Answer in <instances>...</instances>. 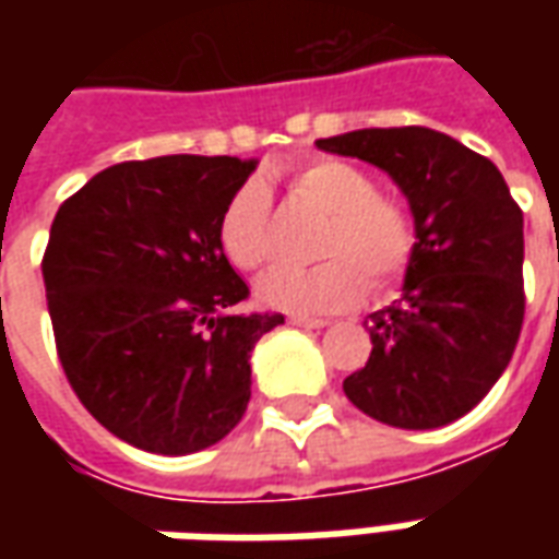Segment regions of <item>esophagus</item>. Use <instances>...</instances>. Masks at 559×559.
Here are the masks:
<instances>
[{
    "label": "esophagus",
    "instance_id": "esophagus-1",
    "mask_svg": "<svg viewBox=\"0 0 559 559\" xmlns=\"http://www.w3.org/2000/svg\"><path fill=\"white\" fill-rule=\"evenodd\" d=\"M287 323H290V326H296V329H323V326H329L326 320H317V317H290Z\"/></svg>",
    "mask_w": 559,
    "mask_h": 559
}]
</instances>
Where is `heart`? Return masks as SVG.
I'll use <instances>...</instances> for the list:
<instances>
[{"instance_id":"b5f03b06","label":"heart","mask_w":559,"mask_h":559,"mask_svg":"<svg viewBox=\"0 0 559 559\" xmlns=\"http://www.w3.org/2000/svg\"><path fill=\"white\" fill-rule=\"evenodd\" d=\"M293 194L329 212L317 266H272L257 281V299L296 317L347 311L371 287L399 278L413 254L411 212L377 191L371 173L341 158H317L293 173ZM224 254L236 269H257L272 251V197L260 179H248L227 200L218 224Z\"/></svg>"}]
</instances>
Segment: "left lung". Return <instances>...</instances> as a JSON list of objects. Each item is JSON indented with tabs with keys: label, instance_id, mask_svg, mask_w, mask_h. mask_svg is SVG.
<instances>
[{
	"label": "left lung",
	"instance_id": "1",
	"mask_svg": "<svg viewBox=\"0 0 559 559\" xmlns=\"http://www.w3.org/2000/svg\"><path fill=\"white\" fill-rule=\"evenodd\" d=\"M317 148L392 176L413 215L401 296L368 314V362L344 395L371 419L428 431L500 380L524 323V215L503 173L431 128H362Z\"/></svg>",
	"mask_w": 559,
	"mask_h": 559
}]
</instances>
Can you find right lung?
I'll return each instance as SVG.
<instances>
[{
  "instance_id": "right-lung-1",
  "label": "right lung",
  "mask_w": 559,
  "mask_h": 559,
  "mask_svg": "<svg viewBox=\"0 0 559 559\" xmlns=\"http://www.w3.org/2000/svg\"><path fill=\"white\" fill-rule=\"evenodd\" d=\"M257 158L160 155L114 164L68 197L41 272L56 350L83 407L119 440L191 455L239 425L251 350L281 314L248 296L218 239Z\"/></svg>"
}]
</instances>
